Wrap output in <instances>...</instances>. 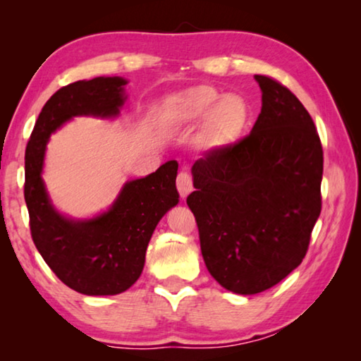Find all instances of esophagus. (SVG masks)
<instances>
[{"label":"esophagus","instance_id":"obj_1","mask_svg":"<svg viewBox=\"0 0 361 361\" xmlns=\"http://www.w3.org/2000/svg\"><path fill=\"white\" fill-rule=\"evenodd\" d=\"M176 189L183 199L188 197V194L192 191V178L191 175L186 172L178 173V178H176Z\"/></svg>","mask_w":361,"mask_h":361}]
</instances>
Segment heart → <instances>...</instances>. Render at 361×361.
<instances>
[{"mask_svg": "<svg viewBox=\"0 0 361 361\" xmlns=\"http://www.w3.org/2000/svg\"><path fill=\"white\" fill-rule=\"evenodd\" d=\"M162 122L170 129H189L200 124V143L205 149H224L247 130L252 109L245 97L221 94L210 84H199L167 97L161 106Z\"/></svg>", "mask_w": 361, "mask_h": 361, "instance_id": "obj_1", "label": "heart"}]
</instances>
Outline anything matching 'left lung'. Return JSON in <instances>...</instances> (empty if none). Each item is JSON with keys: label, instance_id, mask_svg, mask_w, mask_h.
<instances>
[{"label": "left lung", "instance_id": "8db88e82", "mask_svg": "<svg viewBox=\"0 0 361 361\" xmlns=\"http://www.w3.org/2000/svg\"><path fill=\"white\" fill-rule=\"evenodd\" d=\"M262 106L250 135L192 166L186 204L205 266L239 295L272 288L301 264L322 212L323 149L288 87L256 75Z\"/></svg>", "mask_w": 361, "mask_h": 361}]
</instances>
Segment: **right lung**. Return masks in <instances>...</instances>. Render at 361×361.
Masks as SVG:
<instances>
[{
	"label": "right lung",
	"instance_id": "add662e5",
	"mask_svg": "<svg viewBox=\"0 0 361 361\" xmlns=\"http://www.w3.org/2000/svg\"><path fill=\"white\" fill-rule=\"evenodd\" d=\"M122 78H94L59 89L42 106L25 149V202L36 248L71 290L89 296L119 295L137 282L157 223L178 204V162L127 181L108 212L76 221L54 209L41 178L51 133L73 116L114 118L124 105Z\"/></svg>",
	"mask_w": 361,
	"mask_h": 361
}]
</instances>
